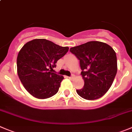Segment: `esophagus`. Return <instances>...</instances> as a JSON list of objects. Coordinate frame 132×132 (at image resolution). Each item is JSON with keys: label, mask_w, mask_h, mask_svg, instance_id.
<instances>
[{"label": "esophagus", "mask_w": 132, "mask_h": 132, "mask_svg": "<svg viewBox=\"0 0 132 132\" xmlns=\"http://www.w3.org/2000/svg\"><path fill=\"white\" fill-rule=\"evenodd\" d=\"M68 78H69V79H72L74 78V76H73V75H72V76H70V77H69Z\"/></svg>", "instance_id": "1"}]
</instances>
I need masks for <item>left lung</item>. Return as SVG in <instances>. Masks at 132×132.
Wrapping results in <instances>:
<instances>
[{"instance_id":"8db88e82","label":"left lung","mask_w":132,"mask_h":132,"mask_svg":"<svg viewBox=\"0 0 132 132\" xmlns=\"http://www.w3.org/2000/svg\"><path fill=\"white\" fill-rule=\"evenodd\" d=\"M79 60L84 87L77 90L81 98L94 100L103 96L111 87L117 72L114 49L105 43L91 41L70 48Z\"/></svg>"}]
</instances>
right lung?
I'll return each mask as SVG.
<instances>
[{
  "instance_id": "add662e5",
  "label": "right lung",
  "mask_w": 132,
  "mask_h": 132,
  "mask_svg": "<svg viewBox=\"0 0 132 132\" xmlns=\"http://www.w3.org/2000/svg\"><path fill=\"white\" fill-rule=\"evenodd\" d=\"M68 49L45 39H34L23 45L17 58V70L29 94L46 99L57 93L64 77L51 72Z\"/></svg>"
}]
</instances>
